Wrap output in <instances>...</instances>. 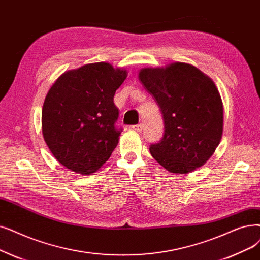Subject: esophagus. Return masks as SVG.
Returning a JSON list of instances; mask_svg holds the SVG:
<instances>
[{"label":"esophagus","instance_id":"1","mask_svg":"<svg viewBox=\"0 0 260 260\" xmlns=\"http://www.w3.org/2000/svg\"><path fill=\"white\" fill-rule=\"evenodd\" d=\"M132 128H133L134 131L141 132V131L143 129V125H142V123H139V124H136V125H133Z\"/></svg>","mask_w":260,"mask_h":260}]
</instances>
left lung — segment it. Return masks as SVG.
Instances as JSON below:
<instances>
[{"label": "left lung", "instance_id": "8db88e82", "mask_svg": "<svg viewBox=\"0 0 260 260\" xmlns=\"http://www.w3.org/2000/svg\"><path fill=\"white\" fill-rule=\"evenodd\" d=\"M139 80L159 106L165 123L162 139L150 146L155 160L178 174L202 167L223 133V103L211 78L194 66L174 62L144 68Z\"/></svg>", "mask_w": 260, "mask_h": 260}]
</instances>
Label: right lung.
Wrapping results in <instances>:
<instances>
[{
	"instance_id": "right-lung-1",
	"label": "right lung",
	"mask_w": 260,
	"mask_h": 260,
	"mask_svg": "<svg viewBox=\"0 0 260 260\" xmlns=\"http://www.w3.org/2000/svg\"><path fill=\"white\" fill-rule=\"evenodd\" d=\"M126 70L107 62L85 64L61 74L44 100L42 134L63 167L90 174L102 167L119 142L116 90Z\"/></svg>"
}]
</instances>
